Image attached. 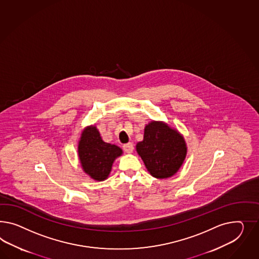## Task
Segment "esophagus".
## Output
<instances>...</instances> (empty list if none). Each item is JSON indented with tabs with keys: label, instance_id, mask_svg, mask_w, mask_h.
<instances>
[{
	"label": "esophagus",
	"instance_id": "esophagus-1",
	"mask_svg": "<svg viewBox=\"0 0 259 259\" xmlns=\"http://www.w3.org/2000/svg\"><path fill=\"white\" fill-rule=\"evenodd\" d=\"M123 150H124V152H126L127 154H131V153H133V142H129V143H127V144H124V145H123Z\"/></svg>",
	"mask_w": 259,
	"mask_h": 259
}]
</instances>
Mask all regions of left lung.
<instances>
[{
    "mask_svg": "<svg viewBox=\"0 0 259 259\" xmlns=\"http://www.w3.org/2000/svg\"><path fill=\"white\" fill-rule=\"evenodd\" d=\"M136 150L150 175L166 179L182 167L188 147L178 130L164 121L152 120L145 125L143 140L137 143Z\"/></svg>",
    "mask_w": 259,
    "mask_h": 259,
    "instance_id": "obj_1",
    "label": "left lung"
}]
</instances>
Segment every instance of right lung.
<instances>
[{"label":"right lung","instance_id":"1","mask_svg":"<svg viewBox=\"0 0 259 259\" xmlns=\"http://www.w3.org/2000/svg\"><path fill=\"white\" fill-rule=\"evenodd\" d=\"M122 153L119 146L105 142L95 125L87 126L78 141L81 167L95 181H105L108 178L114 161Z\"/></svg>","mask_w":259,"mask_h":259}]
</instances>
